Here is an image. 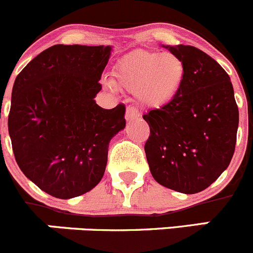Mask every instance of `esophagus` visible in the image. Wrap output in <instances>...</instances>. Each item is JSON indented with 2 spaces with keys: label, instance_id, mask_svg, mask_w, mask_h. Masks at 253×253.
I'll return each mask as SVG.
<instances>
[{
  "label": "esophagus",
  "instance_id": "1",
  "mask_svg": "<svg viewBox=\"0 0 253 253\" xmlns=\"http://www.w3.org/2000/svg\"><path fill=\"white\" fill-rule=\"evenodd\" d=\"M139 116H140L139 111H137V109L135 108V107H132V106L127 107L126 112V119L127 122L134 121V119L139 118Z\"/></svg>",
  "mask_w": 253,
  "mask_h": 253
}]
</instances>
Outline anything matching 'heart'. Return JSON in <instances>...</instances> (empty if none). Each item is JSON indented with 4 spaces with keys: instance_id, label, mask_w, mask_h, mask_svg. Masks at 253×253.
I'll use <instances>...</instances> for the list:
<instances>
[{
    "instance_id": "b5f03b06",
    "label": "heart",
    "mask_w": 253,
    "mask_h": 253,
    "mask_svg": "<svg viewBox=\"0 0 253 253\" xmlns=\"http://www.w3.org/2000/svg\"><path fill=\"white\" fill-rule=\"evenodd\" d=\"M114 84L134 91L140 104L160 108L171 103L183 86L186 65L172 52L135 50L114 67ZM112 86L111 84H107Z\"/></svg>"
}]
</instances>
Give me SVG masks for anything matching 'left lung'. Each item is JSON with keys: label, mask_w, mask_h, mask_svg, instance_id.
Returning a JSON list of instances; mask_svg holds the SVG:
<instances>
[{"label": "left lung", "mask_w": 253, "mask_h": 253, "mask_svg": "<svg viewBox=\"0 0 253 253\" xmlns=\"http://www.w3.org/2000/svg\"><path fill=\"white\" fill-rule=\"evenodd\" d=\"M186 65V79L171 103L142 116L155 181L184 194L204 191L227 169L236 145L239 108L224 69L191 45H166Z\"/></svg>", "instance_id": "obj_1"}]
</instances>
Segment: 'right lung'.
Here are the masks:
<instances>
[{"mask_svg": "<svg viewBox=\"0 0 253 253\" xmlns=\"http://www.w3.org/2000/svg\"><path fill=\"white\" fill-rule=\"evenodd\" d=\"M112 46L52 45L16 77L8 132L21 171L55 198L99 183L112 137L126 127V106L94 101Z\"/></svg>", "mask_w": 253, "mask_h": 253, "instance_id": "right-lung-1", "label": "right lung"}]
</instances>
